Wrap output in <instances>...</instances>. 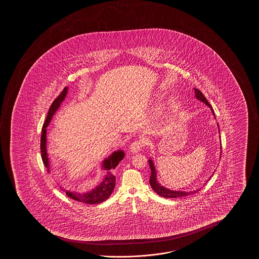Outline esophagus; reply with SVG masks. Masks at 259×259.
I'll return each instance as SVG.
<instances>
[{"label": "esophagus", "mask_w": 259, "mask_h": 259, "mask_svg": "<svg viewBox=\"0 0 259 259\" xmlns=\"http://www.w3.org/2000/svg\"><path fill=\"white\" fill-rule=\"evenodd\" d=\"M143 146H144L143 141H142V140H136L130 146V150H131L132 153L139 152L142 149Z\"/></svg>", "instance_id": "esophagus-1"}]
</instances>
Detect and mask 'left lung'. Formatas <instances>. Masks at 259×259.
<instances>
[{
    "mask_svg": "<svg viewBox=\"0 0 259 259\" xmlns=\"http://www.w3.org/2000/svg\"><path fill=\"white\" fill-rule=\"evenodd\" d=\"M195 97L197 99L200 100L202 103H205L206 105L210 108V110L212 111L213 115H214V111H213L212 107L210 106L209 102L207 101L205 98V96H203L200 90L198 89H195ZM221 156V155H220ZM149 167H150V170H151V174H150V179H149V184L151 186V188H153V190L156 192L157 195H161L162 197H165V198H177V197H184L187 195H191V194H195L196 192L199 190H195V191H175V190H170L168 188H164L163 186L158 183V181L156 180V171L154 166V163H153L152 159L149 160Z\"/></svg>",
    "mask_w": 259,
    "mask_h": 259,
    "instance_id": "1",
    "label": "left lung"
}]
</instances>
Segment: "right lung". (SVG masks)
Masks as SVG:
<instances>
[{
    "label": "right lung",
    "instance_id": "1",
    "mask_svg": "<svg viewBox=\"0 0 259 259\" xmlns=\"http://www.w3.org/2000/svg\"><path fill=\"white\" fill-rule=\"evenodd\" d=\"M67 92L68 88H65L60 95L55 99L49 110L45 123L43 124L41 137H40V152H41L43 163L45 167L48 168L49 171H50V161H49L48 153H47V127L52 119L54 114L56 113L57 109L60 107L61 103L66 97ZM124 153L123 152V150H117V151L112 153L108 158L104 159L103 162V168L104 170H107L106 176L96 188H94L90 191L82 193V194L66 190L65 194L70 198L73 199L75 201H78L79 202L87 203V204H97L100 202H104L105 200L110 197V195L112 194L114 188H115L116 178L112 174V170L117 166V164L119 163L121 160L124 158Z\"/></svg>",
    "mask_w": 259,
    "mask_h": 259
}]
</instances>
